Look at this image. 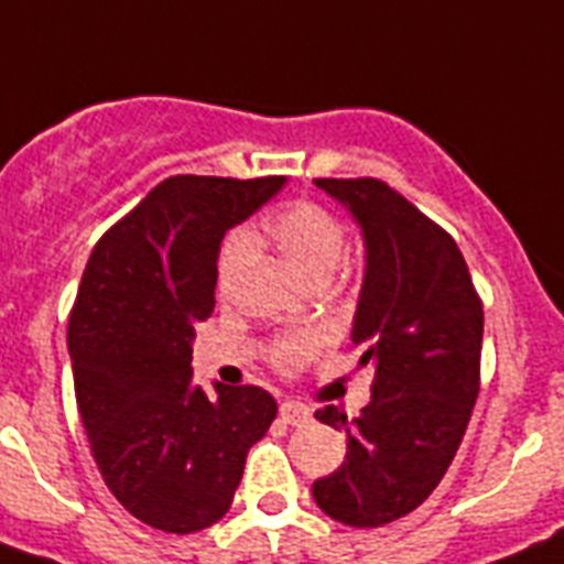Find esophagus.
I'll list each match as a JSON object with an SVG mask.
<instances>
[{
    "mask_svg": "<svg viewBox=\"0 0 564 564\" xmlns=\"http://www.w3.org/2000/svg\"><path fill=\"white\" fill-rule=\"evenodd\" d=\"M281 420L289 425H306L312 420V411L297 400H286L281 403Z\"/></svg>",
    "mask_w": 564,
    "mask_h": 564,
    "instance_id": "esophagus-1",
    "label": "esophagus"
}]
</instances>
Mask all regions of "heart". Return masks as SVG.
Returning a JSON list of instances; mask_svg holds the SVG:
<instances>
[{
	"instance_id": "heart-1",
	"label": "heart",
	"mask_w": 564,
	"mask_h": 564,
	"mask_svg": "<svg viewBox=\"0 0 564 564\" xmlns=\"http://www.w3.org/2000/svg\"><path fill=\"white\" fill-rule=\"evenodd\" d=\"M267 232L289 261L317 283L326 281L340 267L343 252H346V227L329 207H323L317 200H295L278 209L267 221ZM252 235L247 229H232L224 238L218 267H215V283L224 297L232 295L241 283L252 261ZM326 340L329 335L323 329L289 332L269 346V360L278 371L292 375L310 364L326 346Z\"/></svg>"
}]
</instances>
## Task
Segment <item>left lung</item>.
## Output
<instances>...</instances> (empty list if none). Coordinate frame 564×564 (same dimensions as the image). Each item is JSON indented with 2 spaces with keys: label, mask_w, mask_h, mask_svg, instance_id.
Listing matches in <instances>:
<instances>
[{
  "label": "left lung",
  "mask_w": 564,
  "mask_h": 564,
  "mask_svg": "<svg viewBox=\"0 0 564 564\" xmlns=\"http://www.w3.org/2000/svg\"><path fill=\"white\" fill-rule=\"evenodd\" d=\"M364 229L366 278L351 340L375 369L357 417L315 411L346 431V457L315 479V502L351 528H380L445 477L479 394L482 301L457 241L380 178H315Z\"/></svg>",
  "instance_id": "left-lung-1"
}]
</instances>
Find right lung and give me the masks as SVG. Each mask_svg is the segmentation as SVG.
I'll return each mask as SVG.
<instances>
[{"mask_svg": "<svg viewBox=\"0 0 564 564\" xmlns=\"http://www.w3.org/2000/svg\"><path fill=\"white\" fill-rule=\"evenodd\" d=\"M283 187L281 175H173L112 224L67 323L73 386L110 494L166 533L232 506L247 454L278 414L261 386H193L195 323L215 310L221 238Z\"/></svg>", "mask_w": 564, "mask_h": 564, "instance_id": "add662e5", "label": "right lung"}]
</instances>
